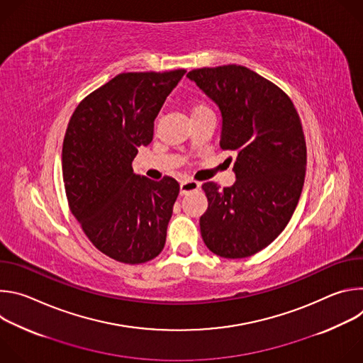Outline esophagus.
I'll list each match as a JSON object with an SVG mask.
<instances>
[{
	"label": "esophagus",
	"instance_id": "1",
	"mask_svg": "<svg viewBox=\"0 0 363 363\" xmlns=\"http://www.w3.org/2000/svg\"><path fill=\"white\" fill-rule=\"evenodd\" d=\"M199 188V184L195 182V181H191V179H185L181 182V195H186L192 191H196Z\"/></svg>",
	"mask_w": 363,
	"mask_h": 363
}]
</instances>
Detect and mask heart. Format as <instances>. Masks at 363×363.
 Here are the masks:
<instances>
[{
    "mask_svg": "<svg viewBox=\"0 0 363 363\" xmlns=\"http://www.w3.org/2000/svg\"><path fill=\"white\" fill-rule=\"evenodd\" d=\"M206 108L205 106H202V105H195L194 108H192V113H196V112H201V111H205Z\"/></svg>",
    "mask_w": 363,
    "mask_h": 363,
    "instance_id": "obj_1",
    "label": "heart"
}]
</instances>
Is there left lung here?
Returning a JSON list of instances; mask_svg holds the SVG:
<instances>
[{
	"label": "left lung",
	"mask_w": 363,
	"mask_h": 363,
	"mask_svg": "<svg viewBox=\"0 0 363 363\" xmlns=\"http://www.w3.org/2000/svg\"><path fill=\"white\" fill-rule=\"evenodd\" d=\"M186 77L216 103L220 146L235 157L231 186L202 185V240L220 257H250L277 238L297 206L306 175L300 118L281 89L247 67H205Z\"/></svg>",
	"instance_id": "obj_1"
}]
</instances>
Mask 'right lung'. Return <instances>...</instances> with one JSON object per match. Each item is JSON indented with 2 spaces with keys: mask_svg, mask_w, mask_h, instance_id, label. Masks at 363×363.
Returning a JSON list of instances; mask_svg holds the SVG:
<instances>
[{
  "mask_svg": "<svg viewBox=\"0 0 363 363\" xmlns=\"http://www.w3.org/2000/svg\"><path fill=\"white\" fill-rule=\"evenodd\" d=\"M185 70L122 73L76 108L63 142L70 210L103 254L146 263L165 245L179 184L136 175L132 161L153 138V123Z\"/></svg>",
  "mask_w": 363,
  "mask_h": 363,
  "instance_id": "1",
  "label": "right lung"
}]
</instances>
